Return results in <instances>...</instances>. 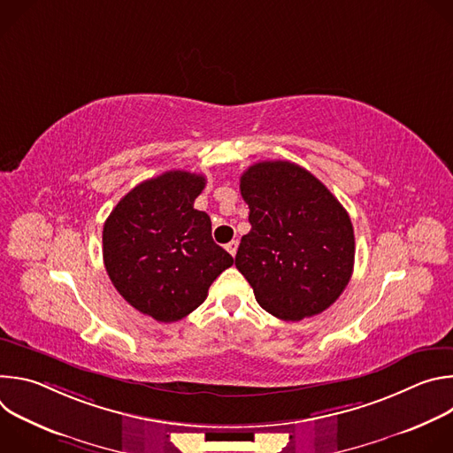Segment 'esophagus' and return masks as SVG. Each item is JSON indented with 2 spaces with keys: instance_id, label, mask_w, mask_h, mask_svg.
<instances>
[{
  "instance_id": "1",
  "label": "esophagus",
  "mask_w": 453,
  "mask_h": 453,
  "mask_svg": "<svg viewBox=\"0 0 453 453\" xmlns=\"http://www.w3.org/2000/svg\"><path fill=\"white\" fill-rule=\"evenodd\" d=\"M226 249H227V252L234 257V256H236V250H238V242H236V240H231V242L226 245Z\"/></svg>"
}]
</instances>
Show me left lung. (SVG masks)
<instances>
[{"label": "left lung", "instance_id": "obj_1", "mask_svg": "<svg viewBox=\"0 0 453 453\" xmlns=\"http://www.w3.org/2000/svg\"><path fill=\"white\" fill-rule=\"evenodd\" d=\"M250 231L234 265L265 311L301 320L332 306L351 280L355 234L334 193L303 166L262 161L240 177Z\"/></svg>", "mask_w": 453, "mask_h": 453}]
</instances>
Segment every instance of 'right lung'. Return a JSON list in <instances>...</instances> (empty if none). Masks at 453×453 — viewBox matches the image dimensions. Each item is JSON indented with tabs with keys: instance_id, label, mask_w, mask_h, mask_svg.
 <instances>
[{
	"instance_id": "add662e5",
	"label": "right lung",
	"mask_w": 453,
	"mask_h": 453,
	"mask_svg": "<svg viewBox=\"0 0 453 453\" xmlns=\"http://www.w3.org/2000/svg\"><path fill=\"white\" fill-rule=\"evenodd\" d=\"M204 175L170 170L133 188L104 224L105 271L123 299L173 322L208 297L233 256L211 238L208 213L193 208Z\"/></svg>"
}]
</instances>
